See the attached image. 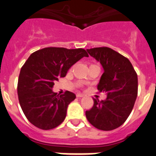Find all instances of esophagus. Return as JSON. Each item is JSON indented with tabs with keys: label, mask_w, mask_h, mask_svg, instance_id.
<instances>
[{
	"label": "esophagus",
	"mask_w": 156,
	"mask_h": 156,
	"mask_svg": "<svg viewBox=\"0 0 156 156\" xmlns=\"http://www.w3.org/2000/svg\"><path fill=\"white\" fill-rule=\"evenodd\" d=\"M76 97H77V98H81V97H83L84 96V95H83V94H82V93H76Z\"/></svg>",
	"instance_id": "1"
}]
</instances>
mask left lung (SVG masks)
Segmentation results:
<instances>
[{
    "mask_svg": "<svg viewBox=\"0 0 156 156\" xmlns=\"http://www.w3.org/2000/svg\"><path fill=\"white\" fill-rule=\"evenodd\" d=\"M89 55L99 61L104 69L97 89L107 94L86 112L89 122L98 130H112L122 125L133 108L138 92L137 74L130 61L108 47L87 49Z\"/></svg>",
    "mask_w": 156,
    "mask_h": 156,
    "instance_id": "1",
    "label": "left lung"
}]
</instances>
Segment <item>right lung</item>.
Listing matches in <instances>:
<instances>
[{
	"label": "right lung",
	"instance_id": "right-lung-1",
	"mask_svg": "<svg viewBox=\"0 0 156 156\" xmlns=\"http://www.w3.org/2000/svg\"><path fill=\"white\" fill-rule=\"evenodd\" d=\"M83 57L85 49L48 47L33 52L22 67L17 84L20 104L28 121L41 130H51L64 121L68 105L76 95L52 91L55 82Z\"/></svg>",
	"mask_w": 156,
	"mask_h": 156
}]
</instances>
